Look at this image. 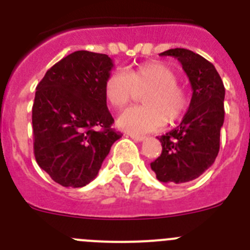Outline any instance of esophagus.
<instances>
[{
	"instance_id": "1",
	"label": "esophagus",
	"mask_w": 250,
	"mask_h": 250,
	"mask_svg": "<svg viewBox=\"0 0 250 250\" xmlns=\"http://www.w3.org/2000/svg\"><path fill=\"white\" fill-rule=\"evenodd\" d=\"M130 138L135 141H143L145 139L144 135H139V134H129Z\"/></svg>"
}]
</instances>
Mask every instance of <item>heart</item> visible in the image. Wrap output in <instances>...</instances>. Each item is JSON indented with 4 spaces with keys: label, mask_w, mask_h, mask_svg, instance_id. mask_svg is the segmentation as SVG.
Wrapping results in <instances>:
<instances>
[{
    "label": "heart",
    "mask_w": 250,
    "mask_h": 250,
    "mask_svg": "<svg viewBox=\"0 0 250 250\" xmlns=\"http://www.w3.org/2000/svg\"><path fill=\"white\" fill-rule=\"evenodd\" d=\"M138 94L145 106L129 107L118 118V126L131 134L156 131L170 123L179 120L189 105V96L178 83L175 70L161 62L141 63L126 72L115 71L104 85L106 101L121 109Z\"/></svg>",
    "instance_id": "heart-1"
}]
</instances>
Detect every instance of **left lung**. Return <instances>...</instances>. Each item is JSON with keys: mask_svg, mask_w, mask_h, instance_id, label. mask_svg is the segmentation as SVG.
<instances>
[{"mask_svg": "<svg viewBox=\"0 0 250 250\" xmlns=\"http://www.w3.org/2000/svg\"><path fill=\"white\" fill-rule=\"evenodd\" d=\"M160 55L182 63L193 96L180 125L158 138L163 150L150 167L160 182L183 184L199 178L215 161L224 123L225 89L213 63L193 51L170 48Z\"/></svg>", "mask_w": 250, "mask_h": 250, "instance_id": "obj_1", "label": "left lung"}]
</instances>
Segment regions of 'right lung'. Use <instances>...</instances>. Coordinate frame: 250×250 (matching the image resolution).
I'll list each match as a JSON object with an SVG mask.
<instances>
[{
  "mask_svg": "<svg viewBox=\"0 0 250 250\" xmlns=\"http://www.w3.org/2000/svg\"><path fill=\"white\" fill-rule=\"evenodd\" d=\"M114 67L105 54L75 51L55 63L36 87L32 106L37 164L57 184L81 188L98 175L123 134L114 124L104 85Z\"/></svg>",
  "mask_w": 250,
  "mask_h": 250,
  "instance_id": "add662e5",
  "label": "right lung"
}]
</instances>
